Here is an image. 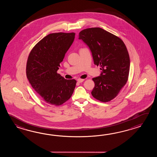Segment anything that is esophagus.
Wrapping results in <instances>:
<instances>
[{"mask_svg": "<svg viewBox=\"0 0 157 157\" xmlns=\"http://www.w3.org/2000/svg\"><path fill=\"white\" fill-rule=\"evenodd\" d=\"M83 81H84V79H81V78H78V79H77V81H78V82H79V83L82 82Z\"/></svg>", "mask_w": 157, "mask_h": 157, "instance_id": "34e87169", "label": "esophagus"}]
</instances>
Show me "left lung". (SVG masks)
<instances>
[{"label":"left lung","mask_w":157,"mask_h":157,"mask_svg":"<svg viewBox=\"0 0 157 157\" xmlns=\"http://www.w3.org/2000/svg\"><path fill=\"white\" fill-rule=\"evenodd\" d=\"M90 49L94 63L102 71L93 80L95 86L93 97L102 102H108L117 97L127 82L130 60L124 41L100 27L82 30L78 36Z\"/></svg>","instance_id":"left-lung-1"}]
</instances>
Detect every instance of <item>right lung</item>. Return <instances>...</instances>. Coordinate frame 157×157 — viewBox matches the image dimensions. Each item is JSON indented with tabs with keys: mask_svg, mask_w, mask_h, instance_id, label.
<instances>
[{
	"mask_svg": "<svg viewBox=\"0 0 157 157\" xmlns=\"http://www.w3.org/2000/svg\"><path fill=\"white\" fill-rule=\"evenodd\" d=\"M75 33H50L35 45L28 57L26 75L31 85L45 103L60 105L70 98L76 81L57 74Z\"/></svg>",
	"mask_w": 157,
	"mask_h": 157,
	"instance_id": "obj_1",
	"label": "right lung"
}]
</instances>
